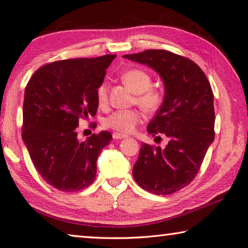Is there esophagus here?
<instances>
[{"mask_svg":"<svg viewBox=\"0 0 248 248\" xmlns=\"http://www.w3.org/2000/svg\"><path fill=\"white\" fill-rule=\"evenodd\" d=\"M127 135H124V133H119V132H113L112 133V138L115 140H119V139H124L127 138Z\"/></svg>","mask_w":248,"mask_h":248,"instance_id":"1","label":"esophagus"}]
</instances>
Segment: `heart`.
<instances>
[{
	"instance_id": "1",
	"label": "heart",
	"mask_w": 248,
	"mask_h": 248,
	"mask_svg": "<svg viewBox=\"0 0 248 248\" xmlns=\"http://www.w3.org/2000/svg\"><path fill=\"white\" fill-rule=\"evenodd\" d=\"M123 80L133 93H137L136 101L139 107L147 112H155L162 104V93L158 89L151 88L152 78L141 69H130L123 74ZM109 85L103 81L97 88V100L100 106L108 103ZM142 117L137 110H117L104 121L105 127L121 133H130L135 130Z\"/></svg>"
}]
</instances>
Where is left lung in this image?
I'll use <instances>...</instances> for the list:
<instances>
[{
	"mask_svg": "<svg viewBox=\"0 0 248 248\" xmlns=\"http://www.w3.org/2000/svg\"><path fill=\"white\" fill-rule=\"evenodd\" d=\"M124 57L155 70L162 79V105L147 130L169 138L164 149L141 144L133 178L145 191L172 194L195 178L214 141L213 92L203 70L180 55L148 49Z\"/></svg>",
	"mask_w": 248,
	"mask_h": 248,
	"instance_id": "8db88e82",
	"label": "left lung"
}]
</instances>
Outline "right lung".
Segmentation results:
<instances>
[{"label":"right lung","instance_id":"add662e5","mask_svg":"<svg viewBox=\"0 0 248 248\" xmlns=\"http://www.w3.org/2000/svg\"><path fill=\"white\" fill-rule=\"evenodd\" d=\"M115 58L50 62L37 69L26 86L22 138L38 173L57 190L80 191L95 181L97 159L112 136L101 131L82 141L76 128L96 115L97 88Z\"/></svg>","mask_w":248,"mask_h":248}]
</instances>
